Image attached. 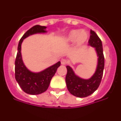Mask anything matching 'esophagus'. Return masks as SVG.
Wrapping results in <instances>:
<instances>
[{"label":"esophagus","mask_w":121,"mask_h":121,"mask_svg":"<svg viewBox=\"0 0 121 121\" xmlns=\"http://www.w3.org/2000/svg\"><path fill=\"white\" fill-rule=\"evenodd\" d=\"M68 63V61L65 60V59H62L61 60V63L62 64V65H66L67 63Z\"/></svg>","instance_id":"34e87169"}]
</instances>
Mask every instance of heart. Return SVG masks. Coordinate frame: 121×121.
I'll return each mask as SVG.
<instances>
[{
    "label": "heart",
    "mask_w": 121,
    "mask_h": 121,
    "mask_svg": "<svg viewBox=\"0 0 121 121\" xmlns=\"http://www.w3.org/2000/svg\"><path fill=\"white\" fill-rule=\"evenodd\" d=\"M88 37V35L85 31H81V30H73L67 36L65 40L69 43L76 41L77 44L81 45L86 41Z\"/></svg>",
    "instance_id": "b5f03b06"
}]
</instances>
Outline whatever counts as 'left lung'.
Wrapping results in <instances>:
<instances>
[{"label":"left lung","instance_id":"obj_1","mask_svg":"<svg viewBox=\"0 0 121 121\" xmlns=\"http://www.w3.org/2000/svg\"><path fill=\"white\" fill-rule=\"evenodd\" d=\"M89 45L94 47L98 56V66L94 75L89 79H82L75 75L71 67H66L67 69L65 82L69 92L78 98H84L94 92L100 84L104 69V56L102 43L96 33L90 30Z\"/></svg>","mask_w":121,"mask_h":121}]
</instances>
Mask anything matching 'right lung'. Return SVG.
I'll use <instances>...</instances> for the list:
<instances>
[{"mask_svg":"<svg viewBox=\"0 0 121 121\" xmlns=\"http://www.w3.org/2000/svg\"><path fill=\"white\" fill-rule=\"evenodd\" d=\"M44 26L37 25L31 27L23 35L19 40L17 53L15 61V78L19 86L25 93L37 95L45 92L49 86L51 79L60 66V61L39 73H33L29 71L23 64L22 58L21 46L23 39L29 35L38 33H45Z\"/></svg>","mask_w":121,"mask_h":121,"instance_id":"add662e5","label":"right lung"}]
</instances>
